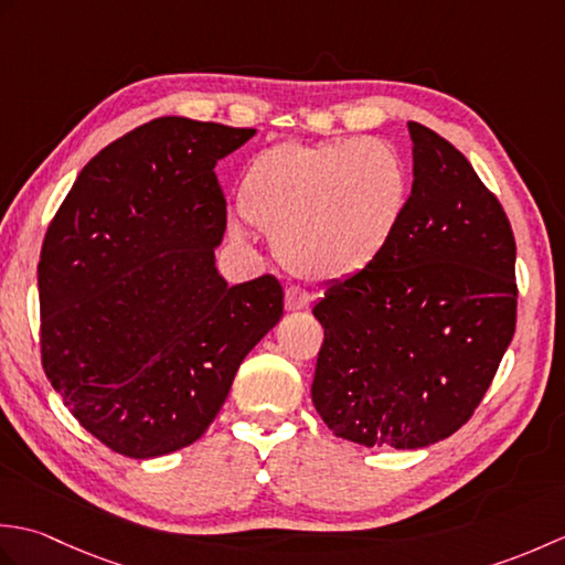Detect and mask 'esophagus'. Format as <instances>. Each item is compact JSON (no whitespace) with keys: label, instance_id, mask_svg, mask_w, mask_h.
Returning a JSON list of instances; mask_svg holds the SVG:
<instances>
[{"label":"esophagus","instance_id":"esophagus-1","mask_svg":"<svg viewBox=\"0 0 565 565\" xmlns=\"http://www.w3.org/2000/svg\"><path fill=\"white\" fill-rule=\"evenodd\" d=\"M313 301V296H310L306 289H298V286H291V289H286L284 296V306L289 313H296V310H306Z\"/></svg>","mask_w":565,"mask_h":565}]
</instances>
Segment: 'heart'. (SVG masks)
I'll return each mask as SVG.
<instances>
[{"label":"heart","mask_w":565,"mask_h":565,"mask_svg":"<svg viewBox=\"0 0 565 565\" xmlns=\"http://www.w3.org/2000/svg\"><path fill=\"white\" fill-rule=\"evenodd\" d=\"M407 182L388 146L340 138L281 142L255 154L239 182V213L274 237L284 267L313 281L366 269L398 227ZM243 239V227L231 223Z\"/></svg>","instance_id":"heart-1"}]
</instances>
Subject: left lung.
I'll list each match as a JSON object with an SVG mask.
<instances>
[{"mask_svg":"<svg viewBox=\"0 0 565 565\" xmlns=\"http://www.w3.org/2000/svg\"><path fill=\"white\" fill-rule=\"evenodd\" d=\"M413 191L386 249L328 284L310 395L334 435L423 449L486 395L518 318L514 237L500 201L449 140L411 121Z\"/></svg>","mask_w":565,"mask_h":565,"instance_id":"8db88e82","label":"left lung"}]
</instances>
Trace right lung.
<instances>
[{
    "label": "right lung",
    "instance_id": "add662e5",
    "mask_svg": "<svg viewBox=\"0 0 565 565\" xmlns=\"http://www.w3.org/2000/svg\"><path fill=\"white\" fill-rule=\"evenodd\" d=\"M255 134L154 118L84 164L47 227L45 376L116 454L154 459L194 444L284 316L274 276L227 286L215 267L225 199L213 167Z\"/></svg>",
    "mask_w": 565,
    "mask_h": 565
}]
</instances>
